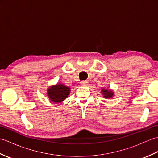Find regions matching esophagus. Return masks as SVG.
Here are the masks:
<instances>
[{
  "label": "esophagus",
  "instance_id": "obj_1",
  "mask_svg": "<svg viewBox=\"0 0 158 158\" xmlns=\"http://www.w3.org/2000/svg\"><path fill=\"white\" fill-rule=\"evenodd\" d=\"M88 84V82L87 81H81V85L85 86V85H87Z\"/></svg>",
  "mask_w": 158,
  "mask_h": 158
}]
</instances>
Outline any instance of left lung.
I'll return each mask as SVG.
<instances>
[{"label":"left lung","mask_w":158,"mask_h":158,"mask_svg":"<svg viewBox=\"0 0 158 158\" xmlns=\"http://www.w3.org/2000/svg\"><path fill=\"white\" fill-rule=\"evenodd\" d=\"M101 92L102 93V94L104 97L106 98H112V97L114 96V93L113 92L112 90H109L106 89H102L101 90Z\"/></svg>","instance_id":"left-lung-1"}]
</instances>
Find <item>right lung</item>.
Returning a JSON list of instances; mask_svg holds the SVG:
<instances>
[{"label": "right lung", "mask_w": 158, "mask_h": 158, "mask_svg": "<svg viewBox=\"0 0 158 158\" xmlns=\"http://www.w3.org/2000/svg\"><path fill=\"white\" fill-rule=\"evenodd\" d=\"M70 88L62 83L52 85L48 89V96L52 102L60 103L64 100L69 95Z\"/></svg>", "instance_id": "right-lung-1"}]
</instances>
